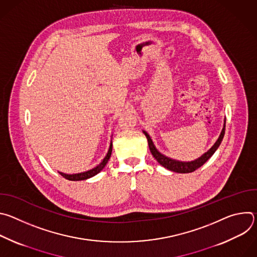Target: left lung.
<instances>
[{
  "label": "left lung",
  "mask_w": 257,
  "mask_h": 257,
  "mask_svg": "<svg viewBox=\"0 0 257 257\" xmlns=\"http://www.w3.org/2000/svg\"><path fill=\"white\" fill-rule=\"evenodd\" d=\"M225 129H226V125L224 126L223 128V131L221 133V135H219L217 141L214 143V145L212 146V148L207 152L205 153L201 158L193 161V162H189V163H184V162H179V161H175V160H172L170 158H167L165 156H163L162 154H160L157 149L155 148V145L153 143V140L152 138L150 137V135L146 133L145 131L144 134L146 136V138H148V141H149V146H150V150H151V153L152 155L154 156V158L165 168H167L168 170L170 171H173V172H176V173H191V172H194L195 170H197L198 168H200L213 154L214 152L217 150V148L219 146V144H221L223 138H224V135H225Z\"/></svg>",
  "instance_id": "8db88e82"
}]
</instances>
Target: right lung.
I'll use <instances>...</instances> for the list:
<instances>
[{
	"label": "right lung",
	"instance_id": "1",
	"mask_svg": "<svg viewBox=\"0 0 257 257\" xmlns=\"http://www.w3.org/2000/svg\"><path fill=\"white\" fill-rule=\"evenodd\" d=\"M112 146L113 144L111 143V145H109V149H108V152H107V155L105 156V158L103 159V161L98 165L96 166L95 168H93L92 170H89L87 172H84V173H79V174H73V175H68V174H64V173H60L62 177H64L65 179L67 180H70V181H81V180H85V179H88V178H91L93 177L94 175L98 174L103 168L104 166L106 165L107 161L109 160V157H111L112 155Z\"/></svg>",
	"mask_w": 257,
	"mask_h": 257
}]
</instances>
